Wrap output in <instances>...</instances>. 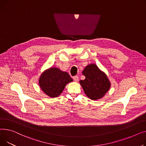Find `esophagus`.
Returning <instances> with one entry per match:
<instances>
[{
	"instance_id": "34e87169",
	"label": "esophagus",
	"mask_w": 146,
	"mask_h": 146,
	"mask_svg": "<svg viewBox=\"0 0 146 146\" xmlns=\"http://www.w3.org/2000/svg\"><path fill=\"white\" fill-rule=\"evenodd\" d=\"M73 79L75 82H77V81H78V80H79V77L78 76H74L73 77Z\"/></svg>"
}]
</instances>
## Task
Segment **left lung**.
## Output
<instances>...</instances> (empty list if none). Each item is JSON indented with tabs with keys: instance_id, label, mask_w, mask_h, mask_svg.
<instances>
[{
	"instance_id": "8db88e82",
	"label": "left lung",
	"mask_w": 146,
	"mask_h": 146,
	"mask_svg": "<svg viewBox=\"0 0 146 146\" xmlns=\"http://www.w3.org/2000/svg\"><path fill=\"white\" fill-rule=\"evenodd\" d=\"M82 74L85 78L80 81V84L85 94L91 100L101 99L110 90L111 83L107 75L96 64L85 66Z\"/></svg>"
}]
</instances>
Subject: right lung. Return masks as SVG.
Segmentation results:
<instances>
[{
  "label": "right lung",
  "instance_id": "right-lung-1",
  "mask_svg": "<svg viewBox=\"0 0 146 146\" xmlns=\"http://www.w3.org/2000/svg\"><path fill=\"white\" fill-rule=\"evenodd\" d=\"M72 81L68 72L58 68L50 67L41 74L39 85L46 95L50 98H55L61 95L67 84Z\"/></svg>",
  "mask_w": 146,
  "mask_h": 146
}]
</instances>
